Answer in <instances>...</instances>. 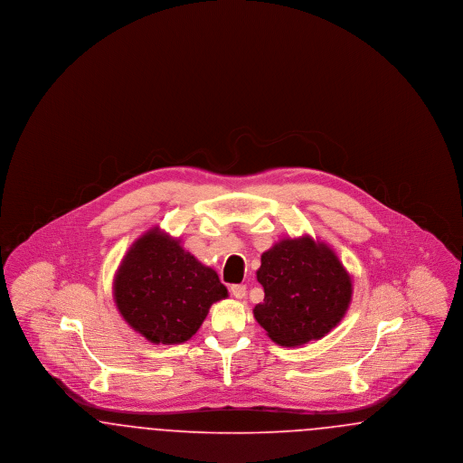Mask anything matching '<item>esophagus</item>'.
I'll return each instance as SVG.
<instances>
[{
	"label": "esophagus",
	"instance_id": "esophagus-1",
	"mask_svg": "<svg viewBox=\"0 0 463 463\" xmlns=\"http://www.w3.org/2000/svg\"><path fill=\"white\" fill-rule=\"evenodd\" d=\"M231 293H232L236 298H244L246 287H244V285H232V287H231Z\"/></svg>",
	"mask_w": 463,
	"mask_h": 463
}]
</instances>
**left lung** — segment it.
Segmentation results:
<instances>
[{
  "mask_svg": "<svg viewBox=\"0 0 463 463\" xmlns=\"http://www.w3.org/2000/svg\"><path fill=\"white\" fill-rule=\"evenodd\" d=\"M257 279L264 302L253 308L269 338L298 347L330 333L345 316L353 279L326 242L288 238L262 253Z\"/></svg>",
  "mask_w": 463,
  "mask_h": 463,
  "instance_id": "obj_1",
  "label": "left lung"
}]
</instances>
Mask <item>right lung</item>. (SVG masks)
<instances>
[{"instance_id":"obj_1","label":"right lung","mask_w":463,"mask_h":463,"mask_svg":"<svg viewBox=\"0 0 463 463\" xmlns=\"http://www.w3.org/2000/svg\"><path fill=\"white\" fill-rule=\"evenodd\" d=\"M114 302L133 330L153 344L187 342L212 304L227 297L219 274L155 227L133 242L114 276Z\"/></svg>"}]
</instances>
